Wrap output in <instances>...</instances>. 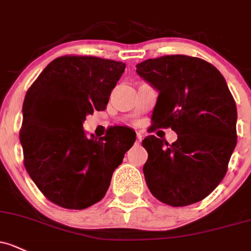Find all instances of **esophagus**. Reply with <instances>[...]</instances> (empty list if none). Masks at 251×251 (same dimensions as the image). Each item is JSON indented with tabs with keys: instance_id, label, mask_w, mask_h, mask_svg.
<instances>
[{
	"instance_id": "esophagus-1",
	"label": "esophagus",
	"mask_w": 251,
	"mask_h": 251,
	"mask_svg": "<svg viewBox=\"0 0 251 251\" xmlns=\"http://www.w3.org/2000/svg\"><path fill=\"white\" fill-rule=\"evenodd\" d=\"M142 138H143V133H142V132H137V142H136V143L137 144H141Z\"/></svg>"
}]
</instances>
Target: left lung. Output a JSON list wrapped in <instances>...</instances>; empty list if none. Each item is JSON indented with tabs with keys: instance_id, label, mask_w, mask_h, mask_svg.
<instances>
[{
	"instance_id": "8db88e82",
	"label": "left lung",
	"mask_w": 251,
	"mask_h": 251,
	"mask_svg": "<svg viewBox=\"0 0 251 251\" xmlns=\"http://www.w3.org/2000/svg\"><path fill=\"white\" fill-rule=\"evenodd\" d=\"M136 67L159 92L154 126L178 134L172 144L155 136L142 142L148 188L173 207L202 201L224 179L237 144L236 102L225 78L209 62L186 55L149 59Z\"/></svg>"
}]
</instances>
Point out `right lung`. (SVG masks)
<instances>
[{
  "mask_svg": "<svg viewBox=\"0 0 251 251\" xmlns=\"http://www.w3.org/2000/svg\"><path fill=\"white\" fill-rule=\"evenodd\" d=\"M125 67L95 56L57 57L26 92L24 165L42 194L60 207L85 209L101 201L133 146L114 128L100 138L83 128L86 115L105 109Z\"/></svg>",
  "mask_w": 251,
  "mask_h": 251,
  "instance_id": "right-lung-1",
  "label": "right lung"
}]
</instances>
